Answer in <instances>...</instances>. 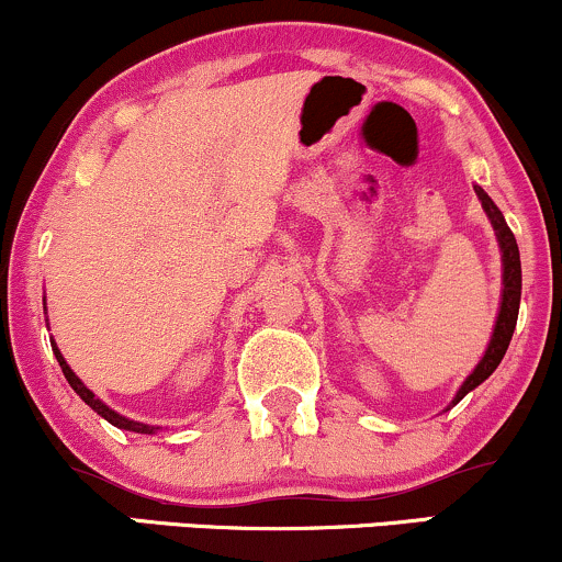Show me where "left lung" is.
<instances>
[{
	"mask_svg": "<svg viewBox=\"0 0 562 562\" xmlns=\"http://www.w3.org/2000/svg\"><path fill=\"white\" fill-rule=\"evenodd\" d=\"M474 191L479 199H482V206L486 216L492 220V227H495L497 233V240H499V248H503V306H499V316H497V324H495V335H492L490 340V348H486V353L482 361H479V367L474 369V374L469 376V380L463 382V387L458 390L456 405L458 401H463V395H469L471 390L476 387V384H482L486 376L492 374L499 367V361H503L505 350L510 346V337H513V329H516V322H518V303H520V256H518V243H516V235L510 233L508 222H505L503 212H499L495 201L490 199V195L484 193V188L474 186Z\"/></svg>",
	"mask_w": 562,
	"mask_h": 562,
	"instance_id": "obj_1",
	"label": "left lung"
}]
</instances>
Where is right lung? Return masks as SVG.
Masks as SVG:
<instances>
[{"mask_svg": "<svg viewBox=\"0 0 562 562\" xmlns=\"http://www.w3.org/2000/svg\"><path fill=\"white\" fill-rule=\"evenodd\" d=\"M52 348H54V346H52ZM54 356H57V361H59V369H63L65 380L70 382V387L78 392V395H80V401H83L86 405H91V408L97 411V414H99L101 418H106V422H110L112 427H117V429H127V431H138V435H151V431L157 429V427H146V424H140V422H131V418H125V416L114 414V411L110 408V405H104V403H101L99 397L93 395V392L88 390L86 384L78 380V376H76V371H72L70 367H67V361H65L63 353H59L57 348H54Z\"/></svg>", "mask_w": 562, "mask_h": 562, "instance_id": "add662e5", "label": "right lung"}]
</instances>
